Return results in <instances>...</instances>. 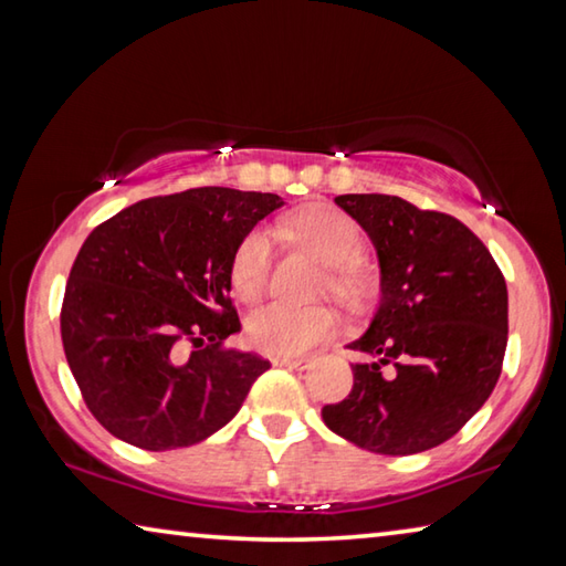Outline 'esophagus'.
Segmentation results:
<instances>
[{"instance_id":"obj_1","label":"esophagus","mask_w":566,"mask_h":566,"mask_svg":"<svg viewBox=\"0 0 566 566\" xmlns=\"http://www.w3.org/2000/svg\"><path fill=\"white\" fill-rule=\"evenodd\" d=\"M272 364H274V367H286V369L304 371V369H310L312 359L310 357H274Z\"/></svg>"}]
</instances>
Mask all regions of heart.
Instances as JSON below:
<instances>
[{"instance_id":"heart-1","label":"heart","mask_w":566,"mask_h":566,"mask_svg":"<svg viewBox=\"0 0 566 566\" xmlns=\"http://www.w3.org/2000/svg\"><path fill=\"white\" fill-rule=\"evenodd\" d=\"M280 234L292 239L324 264H329V290L344 302L359 296V276L349 262L361 254L364 239L352 219L329 205H306L286 217ZM272 272V242L262 229L249 232L229 264L232 290L242 302H256L266 292ZM337 317L329 306H294L272 302L247 317V339L266 354H300L329 339Z\"/></svg>"}]
</instances>
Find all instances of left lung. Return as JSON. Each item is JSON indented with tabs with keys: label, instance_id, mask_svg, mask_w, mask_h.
Returning <instances> with one entry per match:
<instances>
[{
	"label": "left lung",
	"instance_id": "1",
	"mask_svg": "<svg viewBox=\"0 0 566 566\" xmlns=\"http://www.w3.org/2000/svg\"><path fill=\"white\" fill-rule=\"evenodd\" d=\"M369 234L381 302L349 349L347 399L322 409L334 434L377 454L427 452L490 399L506 349V282L490 249L459 219L389 195L334 199ZM392 364V375L380 367Z\"/></svg>",
	"mask_w": 566,
	"mask_h": 566
}]
</instances>
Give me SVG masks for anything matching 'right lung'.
Returning a JSON list of instances; mask_svg holds the SVG:
<instances>
[{"label":"right lung","instance_id":"obj_1","mask_svg":"<svg viewBox=\"0 0 566 566\" xmlns=\"http://www.w3.org/2000/svg\"><path fill=\"white\" fill-rule=\"evenodd\" d=\"M276 195L199 187L122 209L84 239L62 344L84 405L122 442L167 452L232 419L270 361L227 349L234 249Z\"/></svg>","mask_w":566,"mask_h":566}]
</instances>
